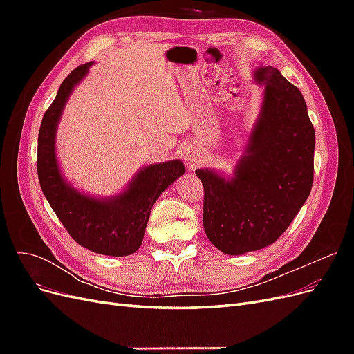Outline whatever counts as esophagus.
I'll use <instances>...</instances> for the list:
<instances>
[{"label":"esophagus","mask_w":354,"mask_h":354,"mask_svg":"<svg viewBox=\"0 0 354 354\" xmlns=\"http://www.w3.org/2000/svg\"><path fill=\"white\" fill-rule=\"evenodd\" d=\"M185 158H186V160H187V164H195V162H196V156H195V153L186 152Z\"/></svg>","instance_id":"1"}]
</instances>
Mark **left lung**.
I'll return each instance as SVG.
<instances>
[{"mask_svg":"<svg viewBox=\"0 0 354 354\" xmlns=\"http://www.w3.org/2000/svg\"><path fill=\"white\" fill-rule=\"evenodd\" d=\"M266 84L260 120L232 180L198 169L203 185V229L229 255L279 239L310 195L315 128L303 94L276 68L255 72Z\"/></svg>","mask_w":354,"mask_h":354,"instance_id":"8db88e82","label":"left lung"}]
</instances>
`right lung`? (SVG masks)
Returning a JSON list of instances; mask_svg holds the SVG:
<instances>
[{"mask_svg": "<svg viewBox=\"0 0 354 354\" xmlns=\"http://www.w3.org/2000/svg\"><path fill=\"white\" fill-rule=\"evenodd\" d=\"M91 65L93 62L80 65L63 80L56 99L42 116L37 171L42 194L75 242L93 252L124 257L140 248L155 201L185 173V165L171 160L146 167L122 195L108 201L88 198L66 185L55 153L56 127L71 91Z\"/></svg>", "mask_w": 354, "mask_h": 354, "instance_id": "1", "label": "right lung"}]
</instances>
